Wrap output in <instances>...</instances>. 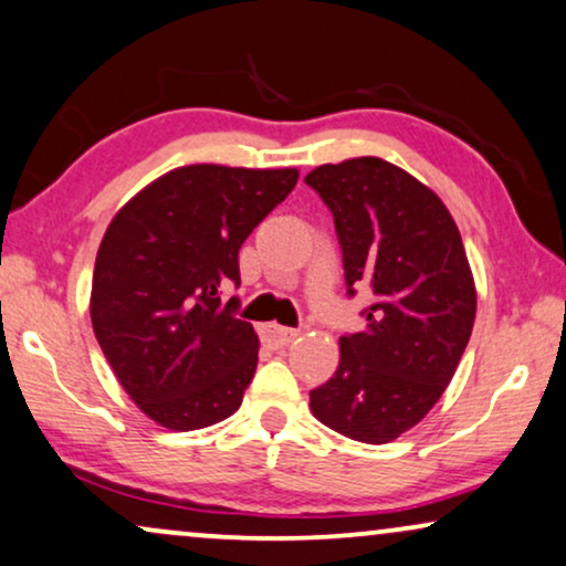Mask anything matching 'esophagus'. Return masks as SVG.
<instances>
[{"label": "esophagus", "mask_w": 566, "mask_h": 566, "mask_svg": "<svg viewBox=\"0 0 566 566\" xmlns=\"http://www.w3.org/2000/svg\"><path fill=\"white\" fill-rule=\"evenodd\" d=\"M300 336L297 328H287V326H276V324H269L263 326V342H269L271 347H287L292 345Z\"/></svg>", "instance_id": "34e87169"}]
</instances>
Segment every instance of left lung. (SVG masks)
<instances>
[{
	"label": "left lung",
	"mask_w": 566,
	"mask_h": 566,
	"mask_svg": "<svg viewBox=\"0 0 566 566\" xmlns=\"http://www.w3.org/2000/svg\"><path fill=\"white\" fill-rule=\"evenodd\" d=\"M334 217L347 295H374L339 336V368L311 410L363 443L395 441L439 402L475 321V284L452 213L395 164L363 156L305 177Z\"/></svg>",
	"instance_id": "1"
}]
</instances>
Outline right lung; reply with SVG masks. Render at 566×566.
Returning <instances> with one entry per match:
<instances>
[{
    "label": "right lung",
    "instance_id": "obj_1",
    "mask_svg": "<svg viewBox=\"0 0 566 566\" xmlns=\"http://www.w3.org/2000/svg\"><path fill=\"white\" fill-rule=\"evenodd\" d=\"M297 169L180 167L112 219L93 266L91 321L102 353L148 418L196 431L230 418L259 366L238 318L240 248L290 196Z\"/></svg>",
    "mask_w": 566,
    "mask_h": 566
}]
</instances>
